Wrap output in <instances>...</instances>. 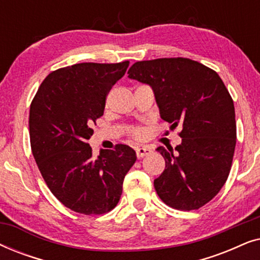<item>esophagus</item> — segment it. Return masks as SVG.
I'll list each match as a JSON object with an SVG mask.
<instances>
[{
  "label": "esophagus",
  "mask_w": 260,
  "mask_h": 260,
  "mask_svg": "<svg viewBox=\"0 0 260 260\" xmlns=\"http://www.w3.org/2000/svg\"><path fill=\"white\" fill-rule=\"evenodd\" d=\"M151 152V149L149 147H138L136 148V156L138 158L144 157V156L149 155Z\"/></svg>",
  "instance_id": "obj_1"
}]
</instances>
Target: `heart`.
Masks as SVG:
<instances>
[{"instance_id": "obj_1", "label": "heart", "mask_w": 260, "mask_h": 260, "mask_svg": "<svg viewBox=\"0 0 260 260\" xmlns=\"http://www.w3.org/2000/svg\"><path fill=\"white\" fill-rule=\"evenodd\" d=\"M130 135L136 140H143L145 136V130L143 127H133L130 130Z\"/></svg>"}]
</instances>
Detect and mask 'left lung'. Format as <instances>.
<instances>
[{"mask_svg":"<svg viewBox=\"0 0 260 260\" xmlns=\"http://www.w3.org/2000/svg\"><path fill=\"white\" fill-rule=\"evenodd\" d=\"M130 79L150 85L161 118L182 126V143L158 147L166 169L154 181L169 207L193 211L219 193L232 167L237 125L233 99L219 74L187 58L135 62Z\"/></svg>","mask_w":260,"mask_h":260,"instance_id":"left-lung-1","label":"left lung"}]
</instances>
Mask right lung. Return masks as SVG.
Here are the masks:
<instances>
[{"label": "right lung", "mask_w": 260, "mask_h": 260, "mask_svg": "<svg viewBox=\"0 0 260 260\" xmlns=\"http://www.w3.org/2000/svg\"><path fill=\"white\" fill-rule=\"evenodd\" d=\"M129 61L81 62L46 77L29 110L31 152L52 194L67 208L85 215L112 211L136 152L125 144L92 156L87 141L92 124L104 113L113 85Z\"/></svg>", "instance_id": "obj_1"}]
</instances>
